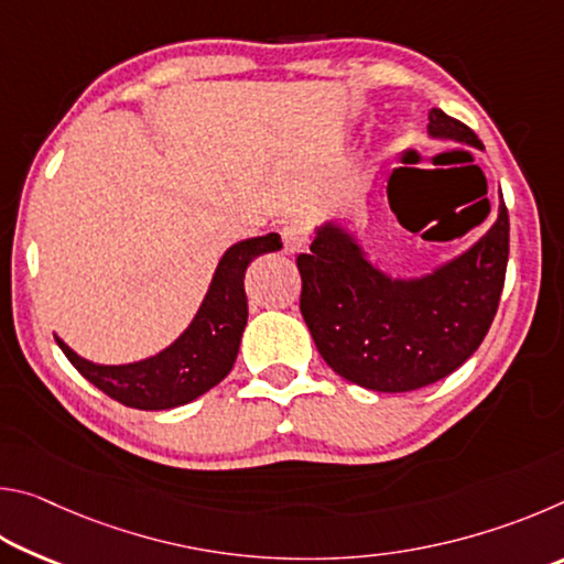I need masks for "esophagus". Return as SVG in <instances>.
<instances>
[{"label": "esophagus", "instance_id": "esophagus-1", "mask_svg": "<svg viewBox=\"0 0 564 564\" xmlns=\"http://www.w3.org/2000/svg\"><path fill=\"white\" fill-rule=\"evenodd\" d=\"M281 238H283V248L285 251H303L305 243H308V231H305V226L299 221H291L281 228Z\"/></svg>", "mask_w": 564, "mask_h": 564}]
</instances>
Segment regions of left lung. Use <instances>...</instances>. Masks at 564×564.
<instances>
[{
    "label": "left lung",
    "instance_id": "obj_1",
    "mask_svg": "<svg viewBox=\"0 0 564 564\" xmlns=\"http://www.w3.org/2000/svg\"><path fill=\"white\" fill-rule=\"evenodd\" d=\"M427 133L482 149L470 127L443 109ZM395 171L388 184L395 212ZM398 214V212H395ZM510 218H498L465 253L420 279H390L368 261L358 238L338 224L316 228L301 253V313L323 360L340 378L378 393H408L451 376L488 336L505 285Z\"/></svg>",
    "mask_w": 564,
    "mask_h": 564
}]
</instances>
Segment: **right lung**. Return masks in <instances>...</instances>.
<instances>
[{
  "mask_svg": "<svg viewBox=\"0 0 564 564\" xmlns=\"http://www.w3.org/2000/svg\"><path fill=\"white\" fill-rule=\"evenodd\" d=\"M281 246L279 234H265L228 248L188 328L169 348L147 360L127 362V366H99L76 356L62 338H54L72 366L121 405L137 410L186 405L231 373L248 321L246 269L256 256L279 251Z\"/></svg>",
  "mask_w": 564,
  "mask_h": 564,
  "instance_id": "add662e5",
  "label": "right lung"
}]
</instances>
